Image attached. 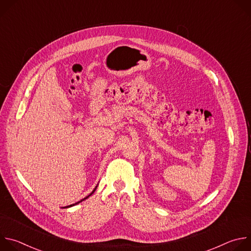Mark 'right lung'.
<instances>
[{"mask_svg": "<svg viewBox=\"0 0 251 251\" xmlns=\"http://www.w3.org/2000/svg\"><path fill=\"white\" fill-rule=\"evenodd\" d=\"M96 188H97V186H96V187H95V189H94V190H93V191H92V193H91V194H90V195H88V196H87V197H86V198H84V199H82V200H81V201H77V202H75V203H74V204H70V205H67V206H65V207H70V206H73V205H75V204H77V203H79V202H81V201H84V200H86V199H87V198H89V197H90V196H91V195H92V194H93V193H94V192H95V190H96Z\"/></svg>", "mask_w": 251, "mask_h": 251, "instance_id": "add662e5", "label": "right lung"}]
</instances>
